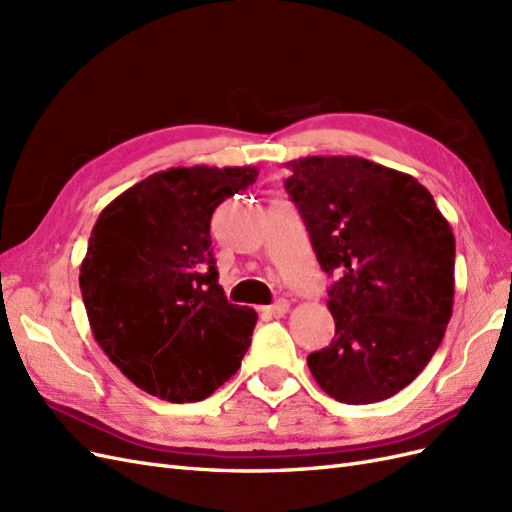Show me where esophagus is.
Returning <instances> with one entry per match:
<instances>
[{"label": "esophagus", "mask_w": 512, "mask_h": 512, "mask_svg": "<svg viewBox=\"0 0 512 512\" xmlns=\"http://www.w3.org/2000/svg\"><path fill=\"white\" fill-rule=\"evenodd\" d=\"M290 309V303L286 301V299H280L277 303H273V305H269L267 309H265V314H269V316H273V318H282L286 312Z\"/></svg>", "instance_id": "obj_1"}]
</instances>
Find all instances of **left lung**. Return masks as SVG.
I'll return each instance as SVG.
<instances>
[{"instance_id": "1", "label": "left lung", "mask_w": 512, "mask_h": 512, "mask_svg": "<svg viewBox=\"0 0 512 512\" xmlns=\"http://www.w3.org/2000/svg\"><path fill=\"white\" fill-rule=\"evenodd\" d=\"M335 320L333 342L307 356L320 389L344 404L389 399L438 350L455 297V237L425 185L354 156L286 164Z\"/></svg>"}]
</instances>
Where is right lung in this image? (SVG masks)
<instances>
[{"mask_svg": "<svg viewBox=\"0 0 512 512\" xmlns=\"http://www.w3.org/2000/svg\"><path fill=\"white\" fill-rule=\"evenodd\" d=\"M256 177V166L168 168L117 196L91 230L79 275L91 331L153 397L207 399L252 344L258 316L226 299L209 228Z\"/></svg>", "mask_w": 512, "mask_h": 512, "instance_id": "right-lung-1", "label": "right lung"}]
</instances>
